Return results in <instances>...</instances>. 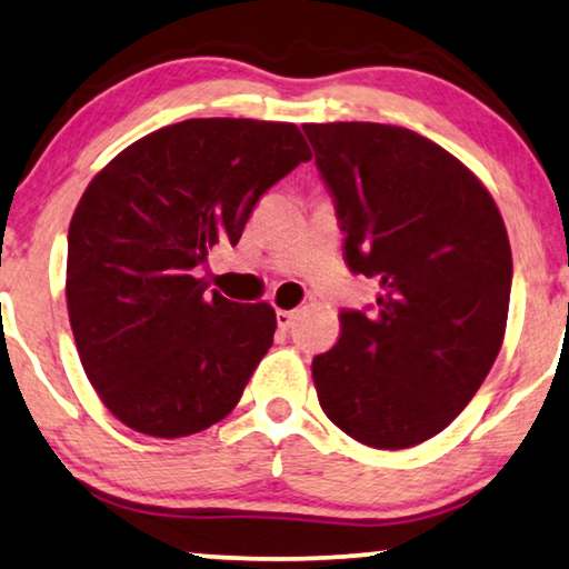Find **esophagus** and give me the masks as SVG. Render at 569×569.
<instances>
[{
	"label": "esophagus",
	"instance_id": "obj_1",
	"mask_svg": "<svg viewBox=\"0 0 569 569\" xmlns=\"http://www.w3.org/2000/svg\"><path fill=\"white\" fill-rule=\"evenodd\" d=\"M292 321H295V310H282V308L277 310V326H279V329L287 331L292 326Z\"/></svg>",
	"mask_w": 569,
	"mask_h": 569
}]
</instances>
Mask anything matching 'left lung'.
Here are the masks:
<instances>
[{"label":"left lung","instance_id":"8db88e82","mask_svg":"<svg viewBox=\"0 0 569 569\" xmlns=\"http://www.w3.org/2000/svg\"><path fill=\"white\" fill-rule=\"evenodd\" d=\"M337 201L345 261L380 284L313 357L326 417L370 448L446 430L485 383L508 323L512 256L487 186L440 144L370 121L306 123Z\"/></svg>","mask_w":569,"mask_h":569}]
</instances>
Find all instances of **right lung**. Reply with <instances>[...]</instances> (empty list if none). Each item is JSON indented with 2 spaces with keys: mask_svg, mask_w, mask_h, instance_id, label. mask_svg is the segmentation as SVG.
<instances>
[{
  "mask_svg": "<svg viewBox=\"0 0 569 569\" xmlns=\"http://www.w3.org/2000/svg\"><path fill=\"white\" fill-rule=\"evenodd\" d=\"M306 160L295 123L189 119L92 178L69 222L67 310L84 376L119 422L186 438L236 409L277 316L207 292L197 267L220 240L236 246L256 201Z\"/></svg>",
  "mask_w": 569,
  "mask_h": 569,
  "instance_id": "1",
  "label": "right lung"
}]
</instances>
